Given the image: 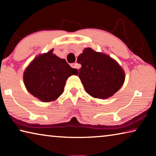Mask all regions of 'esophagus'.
Here are the masks:
<instances>
[{
    "label": "esophagus",
    "instance_id": "34e87169",
    "mask_svg": "<svg viewBox=\"0 0 156 156\" xmlns=\"http://www.w3.org/2000/svg\"><path fill=\"white\" fill-rule=\"evenodd\" d=\"M70 65L72 68H77V64L76 63H72Z\"/></svg>",
    "mask_w": 156,
    "mask_h": 156
}]
</instances>
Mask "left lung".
Wrapping results in <instances>:
<instances>
[{
  "instance_id": "obj_1",
  "label": "left lung",
  "mask_w": 156,
  "mask_h": 156,
  "mask_svg": "<svg viewBox=\"0 0 156 156\" xmlns=\"http://www.w3.org/2000/svg\"><path fill=\"white\" fill-rule=\"evenodd\" d=\"M77 62L82 65L78 77L87 93L95 98H109L125 83V73L122 67L104 53L87 47L78 56Z\"/></svg>"
}]
</instances>
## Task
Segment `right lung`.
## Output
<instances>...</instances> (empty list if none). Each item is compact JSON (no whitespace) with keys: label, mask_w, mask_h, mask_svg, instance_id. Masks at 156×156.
<instances>
[{"label":"right lung","mask_w":156,"mask_h":156,"mask_svg":"<svg viewBox=\"0 0 156 156\" xmlns=\"http://www.w3.org/2000/svg\"><path fill=\"white\" fill-rule=\"evenodd\" d=\"M54 49L41 54L31 61L23 73L27 90L41 101L56 100L64 91L66 80L78 70L69 65L65 59L53 54Z\"/></svg>","instance_id":"right-lung-1"}]
</instances>
